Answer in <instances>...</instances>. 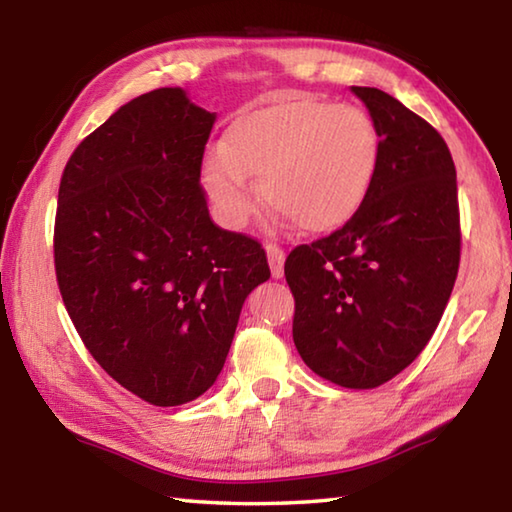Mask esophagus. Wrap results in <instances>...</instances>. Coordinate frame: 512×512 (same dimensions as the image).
Here are the masks:
<instances>
[{
	"mask_svg": "<svg viewBox=\"0 0 512 512\" xmlns=\"http://www.w3.org/2000/svg\"><path fill=\"white\" fill-rule=\"evenodd\" d=\"M266 257H268V266H271V275L273 277H282L284 275V250L275 244H266Z\"/></svg>",
	"mask_w": 512,
	"mask_h": 512,
	"instance_id": "34e87169",
	"label": "esophagus"
}]
</instances>
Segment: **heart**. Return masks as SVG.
<instances>
[{
  "mask_svg": "<svg viewBox=\"0 0 512 512\" xmlns=\"http://www.w3.org/2000/svg\"><path fill=\"white\" fill-rule=\"evenodd\" d=\"M379 133L366 110L289 97L244 112L207 153L201 180L216 219L244 228L262 196L305 232L325 235L354 219L375 183Z\"/></svg>",
  "mask_w": 512,
  "mask_h": 512,
  "instance_id": "1",
  "label": "heart"
}]
</instances>
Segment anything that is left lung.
<instances>
[{
  "instance_id": "8db88e82",
  "label": "left lung",
  "mask_w": 512,
  "mask_h": 512,
  "mask_svg": "<svg viewBox=\"0 0 512 512\" xmlns=\"http://www.w3.org/2000/svg\"><path fill=\"white\" fill-rule=\"evenodd\" d=\"M352 92L381 151L361 210L329 237L293 248V343L332 384L375 388L413 363L436 332L461 262L456 167L429 121L377 88Z\"/></svg>"
}]
</instances>
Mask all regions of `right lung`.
Segmentation results:
<instances>
[{"label": "right lung", "mask_w": 512, "mask_h": 512, "mask_svg": "<svg viewBox=\"0 0 512 512\" xmlns=\"http://www.w3.org/2000/svg\"><path fill=\"white\" fill-rule=\"evenodd\" d=\"M214 112L183 88L128 101L67 160L54 264L85 348L153 406L210 388L241 307L271 277L253 237L210 219L201 164Z\"/></svg>", "instance_id": "add662e5"}]
</instances>
